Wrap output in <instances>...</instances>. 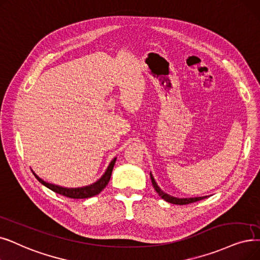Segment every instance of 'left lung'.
<instances>
[{"mask_svg": "<svg viewBox=\"0 0 260 260\" xmlns=\"http://www.w3.org/2000/svg\"><path fill=\"white\" fill-rule=\"evenodd\" d=\"M150 176H151V179H152V184H153V187L154 189L156 190V192L158 193V196H159L161 199H164L166 202L168 203H171V204H176V205H186V204H190V203H194V202H198V201H201L203 199H205L207 197H198V198H175V197H172L170 194L166 193L165 191L161 190V188L158 186V184L156 183V180L153 176V174L150 172Z\"/></svg>", "mask_w": 260, "mask_h": 260, "instance_id": "obj_1", "label": "left lung"}]
</instances>
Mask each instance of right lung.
<instances>
[{"label":"right lung","instance_id":"right-lung-1","mask_svg":"<svg viewBox=\"0 0 260 260\" xmlns=\"http://www.w3.org/2000/svg\"><path fill=\"white\" fill-rule=\"evenodd\" d=\"M116 160H117V157H115L114 159L110 161L104 174L101 176L96 180V182H94L91 185L84 186V187H77V188H67V187H61V186L55 185V184H51V183L46 182V180H43L42 178H40L34 171H32V173L43 186H46L47 188L51 189L56 193H59L61 196H64V197L70 198V199H88V198H92V197L99 194L101 191H102L107 186V184L109 183L112 169H114Z\"/></svg>","mask_w":260,"mask_h":260}]
</instances>
